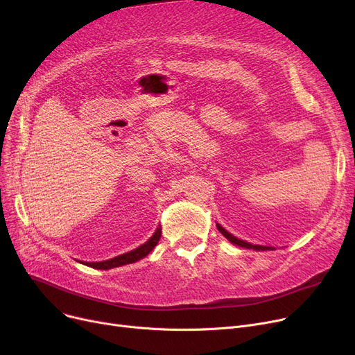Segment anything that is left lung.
<instances>
[{
  "mask_svg": "<svg viewBox=\"0 0 355 355\" xmlns=\"http://www.w3.org/2000/svg\"><path fill=\"white\" fill-rule=\"evenodd\" d=\"M217 229H218V232L225 236L226 239H229L233 245H237V246H240V248H246V249H253V250H269L270 248H266V246H257V245H250V243H248V241H243V240H240V239H236L233 234H230L229 232H226L225 229H223L220 225H217Z\"/></svg>",
  "mask_w": 355,
  "mask_h": 355,
  "instance_id": "obj_1",
  "label": "left lung"
}]
</instances>
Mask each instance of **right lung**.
I'll use <instances>...</instances> for the list:
<instances>
[{"mask_svg": "<svg viewBox=\"0 0 355 355\" xmlns=\"http://www.w3.org/2000/svg\"><path fill=\"white\" fill-rule=\"evenodd\" d=\"M159 237H161V229H157V232L154 233V236L149 239L146 243H144L142 246H139L138 249L132 250V252H128L125 254H121V256H116L114 259H109V260H103V262H92V263H85L90 268H95V269H102V270H106V269H112V268H118V266H123V265H128V263H134V262H138V260H141L142 257H145L149 252H151L157 243L159 241Z\"/></svg>", "mask_w": 355, "mask_h": 355, "instance_id": "1", "label": "right lung"}]
</instances>
